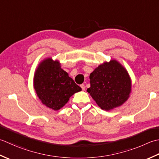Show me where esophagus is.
Here are the masks:
<instances>
[{
  "mask_svg": "<svg viewBox=\"0 0 159 159\" xmlns=\"http://www.w3.org/2000/svg\"><path fill=\"white\" fill-rule=\"evenodd\" d=\"M80 86H81V88H82V90H85V85H84V84H82V85H80Z\"/></svg>",
  "mask_w": 159,
  "mask_h": 159,
  "instance_id": "obj_1",
  "label": "esophagus"
}]
</instances>
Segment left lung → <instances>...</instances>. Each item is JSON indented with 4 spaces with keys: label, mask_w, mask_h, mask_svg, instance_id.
Masks as SVG:
<instances>
[{
    "label": "left lung",
    "mask_w": 159,
    "mask_h": 159,
    "mask_svg": "<svg viewBox=\"0 0 159 159\" xmlns=\"http://www.w3.org/2000/svg\"><path fill=\"white\" fill-rule=\"evenodd\" d=\"M87 92L100 108L110 111L125 103L131 91V80L127 70L112 60L97 67L90 75Z\"/></svg>",
    "instance_id": "obj_1"
}]
</instances>
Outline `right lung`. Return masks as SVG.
Segmentation results:
<instances>
[{"label":"right lung","instance_id":"1","mask_svg":"<svg viewBox=\"0 0 159 159\" xmlns=\"http://www.w3.org/2000/svg\"><path fill=\"white\" fill-rule=\"evenodd\" d=\"M34 86L42 103L54 111L62 108L74 93L82 90L61 69L60 61L51 57L39 64L34 74Z\"/></svg>","mask_w":159,"mask_h":159}]
</instances>
